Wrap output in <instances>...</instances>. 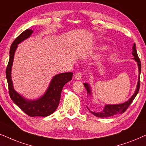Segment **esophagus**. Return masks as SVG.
Masks as SVG:
<instances>
[{
	"label": "esophagus",
	"mask_w": 146,
	"mask_h": 146,
	"mask_svg": "<svg viewBox=\"0 0 146 146\" xmlns=\"http://www.w3.org/2000/svg\"><path fill=\"white\" fill-rule=\"evenodd\" d=\"M81 77H82V75H81V73H79V72L75 74L74 78L76 79V80H80V79H81Z\"/></svg>",
	"instance_id": "1"
}]
</instances>
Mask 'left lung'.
I'll return each instance as SVG.
<instances>
[{
	"mask_svg": "<svg viewBox=\"0 0 146 146\" xmlns=\"http://www.w3.org/2000/svg\"><path fill=\"white\" fill-rule=\"evenodd\" d=\"M133 51H132V55L133 56V59L137 63V67H138V71H139V75H138V80H137V83L136 85V88H135V92L133 94L131 98H129V100H127V102L123 103V104H106L105 105L104 110L101 111L99 112H95L89 110L88 107L87 106L88 110L90 111L93 115H96V117H110V116H113L117 115V114H121L123 112L125 111V110L128 108V107L130 106V104H131L134 99L136 97L137 94L138 93L139 86H140V73H141V61L139 60L138 55H137L136 48H135V44H133ZM84 86L86 89L87 91V97L88 96H92V92H91V87L90 85L87 83H83Z\"/></svg>",
	"mask_w": 146,
	"mask_h": 146,
	"instance_id": "8db88e82",
	"label": "left lung"
}]
</instances>
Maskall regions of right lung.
Here are the masks:
<instances>
[{
    "instance_id": "1",
    "label": "right lung",
    "mask_w": 146,
    "mask_h": 146,
    "mask_svg": "<svg viewBox=\"0 0 146 146\" xmlns=\"http://www.w3.org/2000/svg\"><path fill=\"white\" fill-rule=\"evenodd\" d=\"M33 33V31L32 29H27L11 44L9 52V61L6 69V76L9 85V95L13 102L31 117H46L57 110L59 104L63 87L66 83L71 80L73 73L72 72H66L55 75L50 81L49 85L44 94L36 100H28L17 92L13 87L11 78V69L15 53L18 47V44L30 37Z\"/></svg>"
}]
</instances>
